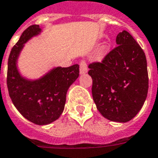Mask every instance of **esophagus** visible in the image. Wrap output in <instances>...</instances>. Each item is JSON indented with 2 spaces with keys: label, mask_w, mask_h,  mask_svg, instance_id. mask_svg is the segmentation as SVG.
Returning <instances> with one entry per match:
<instances>
[{
  "label": "esophagus",
  "mask_w": 158,
  "mask_h": 158,
  "mask_svg": "<svg viewBox=\"0 0 158 158\" xmlns=\"http://www.w3.org/2000/svg\"><path fill=\"white\" fill-rule=\"evenodd\" d=\"M79 72H80V74H86L88 72V67L86 61L82 60L81 62L79 63Z\"/></svg>",
  "instance_id": "esophagus-1"
}]
</instances>
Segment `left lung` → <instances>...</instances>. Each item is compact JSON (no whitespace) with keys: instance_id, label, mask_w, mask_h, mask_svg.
<instances>
[{"instance_id":"left-lung-1","label":"left lung","mask_w":158,"mask_h":158,"mask_svg":"<svg viewBox=\"0 0 158 158\" xmlns=\"http://www.w3.org/2000/svg\"><path fill=\"white\" fill-rule=\"evenodd\" d=\"M116 43L101 62L90 64L89 74L99 113L110 121L126 123L146 100L148 74L144 51L127 31L117 35Z\"/></svg>"}]
</instances>
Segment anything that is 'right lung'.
<instances>
[{
	"mask_svg": "<svg viewBox=\"0 0 158 158\" xmlns=\"http://www.w3.org/2000/svg\"><path fill=\"white\" fill-rule=\"evenodd\" d=\"M40 31L38 25L29 26L12 48L8 59L6 82L12 103L20 114L33 123L46 125L57 120L63 113L66 94L79 77V66L57 67L35 80L23 78L16 66L19 55L24 44Z\"/></svg>",
	"mask_w": 158,
	"mask_h": 158,
	"instance_id": "1",
	"label": "right lung"
}]
</instances>
